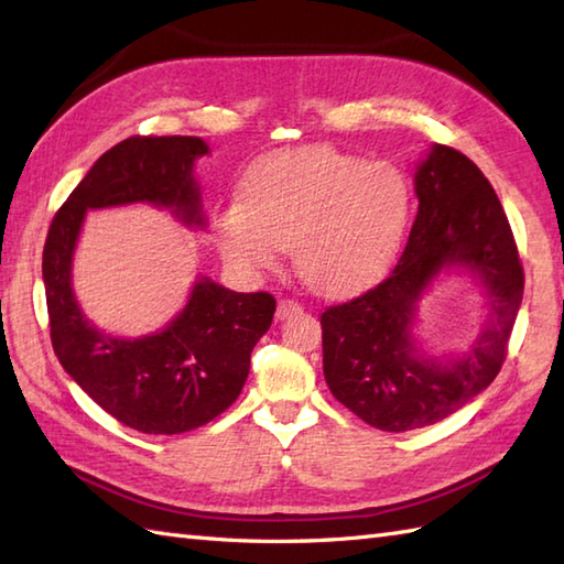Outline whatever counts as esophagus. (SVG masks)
I'll return each mask as SVG.
<instances>
[{
    "mask_svg": "<svg viewBox=\"0 0 564 564\" xmlns=\"http://www.w3.org/2000/svg\"><path fill=\"white\" fill-rule=\"evenodd\" d=\"M301 310H303V305L297 303L295 297L285 295V297H281V301H279V307H275V317L285 319V317H291V315H295V313H301Z\"/></svg>",
    "mask_w": 564,
    "mask_h": 564,
    "instance_id": "obj_1",
    "label": "esophagus"
}]
</instances>
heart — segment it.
<instances>
[{"label":"heart","instance_id":"1","mask_svg":"<svg viewBox=\"0 0 564 564\" xmlns=\"http://www.w3.org/2000/svg\"><path fill=\"white\" fill-rule=\"evenodd\" d=\"M412 188L388 162L327 145L269 154L251 166L239 203L218 210L215 242L235 269L259 273L293 249L301 281L319 295L366 289L406 230Z\"/></svg>","mask_w":564,"mask_h":564}]
</instances>
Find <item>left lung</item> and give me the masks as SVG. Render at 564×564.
<instances>
[{"instance_id": "left-lung-1", "label": "left lung", "mask_w": 564, "mask_h": 564, "mask_svg": "<svg viewBox=\"0 0 564 564\" xmlns=\"http://www.w3.org/2000/svg\"><path fill=\"white\" fill-rule=\"evenodd\" d=\"M419 210L388 279L322 313L325 380L346 410L380 431L436 424L497 378L523 297V267L492 184L463 152L434 145L414 174ZM481 275L490 319L467 355L436 362L417 351L411 317L438 270Z\"/></svg>"}]
</instances>
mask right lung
Returning a JSON list of instances; mask_svg holds the SVG:
<instances>
[{"instance_id":"right-lung-1","label":"right lung","mask_w":564,"mask_h":564,"mask_svg":"<svg viewBox=\"0 0 564 564\" xmlns=\"http://www.w3.org/2000/svg\"><path fill=\"white\" fill-rule=\"evenodd\" d=\"M208 145L191 135H135L104 152L59 206L43 249L51 341L69 378L118 422L142 434H184L230 406L249 358L271 327V293H235L200 279L162 332L118 339L97 329L72 293V251L89 208L154 203L203 225L194 162Z\"/></svg>"}]
</instances>
